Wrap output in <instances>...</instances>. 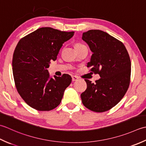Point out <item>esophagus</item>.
<instances>
[{
    "label": "esophagus",
    "instance_id": "obj_1",
    "mask_svg": "<svg viewBox=\"0 0 146 146\" xmlns=\"http://www.w3.org/2000/svg\"><path fill=\"white\" fill-rule=\"evenodd\" d=\"M79 79V77H77V76H72V81L74 82V81H77V79Z\"/></svg>",
    "mask_w": 146,
    "mask_h": 146
}]
</instances>
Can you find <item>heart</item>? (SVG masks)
Returning a JSON list of instances; mask_svg holds the SVG:
<instances>
[{"mask_svg": "<svg viewBox=\"0 0 146 146\" xmlns=\"http://www.w3.org/2000/svg\"><path fill=\"white\" fill-rule=\"evenodd\" d=\"M84 46L85 45H84V44L81 43H77L75 44V46H76V48L77 50L80 48H81V47H82V46Z\"/></svg>", "mask_w": 146, "mask_h": 146, "instance_id": "b5f03b06", "label": "heart"}]
</instances>
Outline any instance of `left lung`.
Returning a JSON list of instances; mask_svg holds the SVG:
<instances>
[{
    "instance_id": "obj_1",
    "label": "left lung",
    "mask_w": 146,
    "mask_h": 146,
    "mask_svg": "<svg viewBox=\"0 0 146 146\" xmlns=\"http://www.w3.org/2000/svg\"><path fill=\"white\" fill-rule=\"evenodd\" d=\"M82 39L93 53L87 66L101 77L94 84L85 79L87 89L81 94L82 102L91 111L105 112L120 102L129 87V53L121 41L103 31L89 30L83 33Z\"/></svg>"
}]
</instances>
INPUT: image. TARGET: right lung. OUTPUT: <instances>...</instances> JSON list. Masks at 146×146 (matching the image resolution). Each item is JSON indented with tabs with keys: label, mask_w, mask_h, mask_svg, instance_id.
I'll return each mask as SVG.
<instances>
[{
	"label": "right lung",
	"mask_w": 146,
	"mask_h": 146,
	"mask_svg": "<svg viewBox=\"0 0 146 146\" xmlns=\"http://www.w3.org/2000/svg\"><path fill=\"white\" fill-rule=\"evenodd\" d=\"M74 31H62L41 28L21 39L13 56L15 86L23 100L38 111L57 107L72 77L69 74L50 78L47 68L56 59L62 44L73 36Z\"/></svg>",
	"instance_id": "right-lung-1"
}]
</instances>
